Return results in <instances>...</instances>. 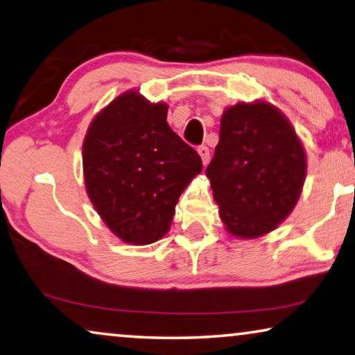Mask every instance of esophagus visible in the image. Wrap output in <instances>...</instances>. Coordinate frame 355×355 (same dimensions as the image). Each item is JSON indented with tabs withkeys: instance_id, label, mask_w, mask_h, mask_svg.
Returning <instances> with one entry per match:
<instances>
[{
	"instance_id": "obj_1",
	"label": "esophagus",
	"mask_w": 355,
	"mask_h": 355,
	"mask_svg": "<svg viewBox=\"0 0 355 355\" xmlns=\"http://www.w3.org/2000/svg\"><path fill=\"white\" fill-rule=\"evenodd\" d=\"M198 154H199V156H201L204 166H206V164L209 162V157H211V153H209V148H207V146H199V148H198Z\"/></svg>"
}]
</instances>
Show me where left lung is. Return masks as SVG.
Wrapping results in <instances>:
<instances>
[{"label":"left lung","instance_id":"left-lung-1","mask_svg":"<svg viewBox=\"0 0 355 355\" xmlns=\"http://www.w3.org/2000/svg\"><path fill=\"white\" fill-rule=\"evenodd\" d=\"M306 171L301 139L273 104L225 109L206 175L228 233L252 239L275 230L296 206Z\"/></svg>","mask_w":355,"mask_h":355}]
</instances>
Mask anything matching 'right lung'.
I'll return each instance as SVG.
<instances>
[{"label": "right lung", "instance_id": "1", "mask_svg": "<svg viewBox=\"0 0 355 355\" xmlns=\"http://www.w3.org/2000/svg\"><path fill=\"white\" fill-rule=\"evenodd\" d=\"M166 103L135 89L109 103L83 139V177L107 228L130 244H151L171 228L180 194L202 161L167 123Z\"/></svg>", "mask_w": 355, "mask_h": 355}]
</instances>
